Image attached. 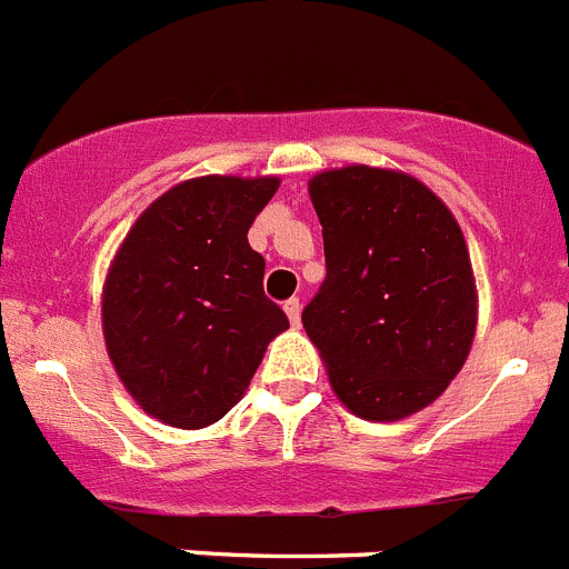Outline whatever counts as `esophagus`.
I'll use <instances>...</instances> for the list:
<instances>
[{
	"label": "esophagus",
	"mask_w": 569,
	"mask_h": 569,
	"mask_svg": "<svg viewBox=\"0 0 569 569\" xmlns=\"http://www.w3.org/2000/svg\"><path fill=\"white\" fill-rule=\"evenodd\" d=\"M284 313H288L290 325H293V328H299V321H301L299 299H288V301H284Z\"/></svg>",
	"instance_id": "1"
}]
</instances>
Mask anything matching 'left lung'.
Here are the masks:
<instances>
[{
	"label": "left lung",
	"mask_w": 569,
	"mask_h": 569,
	"mask_svg": "<svg viewBox=\"0 0 569 569\" xmlns=\"http://www.w3.org/2000/svg\"><path fill=\"white\" fill-rule=\"evenodd\" d=\"M328 276L301 325L333 393L365 421H401L456 379L479 290L456 216L416 176L347 164L308 182Z\"/></svg>",
	"instance_id": "8db88e82"
}]
</instances>
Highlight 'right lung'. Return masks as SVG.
<instances>
[{
    "mask_svg": "<svg viewBox=\"0 0 569 569\" xmlns=\"http://www.w3.org/2000/svg\"><path fill=\"white\" fill-rule=\"evenodd\" d=\"M279 176H196L136 219L102 288L110 365L144 413L199 430L239 405L270 341L290 328L248 244Z\"/></svg>",
    "mask_w": 569,
    "mask_h": 569,
    "instance_id": "add662e5",
    "label": "right lung"
}]
</instances>
